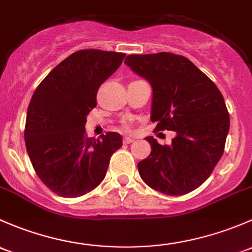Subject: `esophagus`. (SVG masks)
<instances>
[{"label":"esophagus","instance_id":"obj_1","mask_svg":"<svg viewBox=\"0 0 252 252\" xmlns=\"http://www.w3.org/2000/svg\"><path fill=\"white\" fill-rule=\"evenodd\" d=\"M134 139L133 138H129V137H125V138H124V143L125 144H129V143H132V142H133Z\"/></svg>","mask_w":252,"mask_h":252}]
</instances>
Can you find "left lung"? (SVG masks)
<instances>
[{"mask_svg":"<svg viewBox=\"0 0 252 252\" xmlns=\"http://www.w3.org/2000/svg\"><path fill=\"white\" fill-rule=\"evenodd\" d=\"M125 63L152 86L155 129L176 132L170 145L145 138L152 152L137 165L142 180L166 195L194 190L210 177L224 150L229 114L222 93L183 56L131 54Z\"/></svg>","mask_w":252,"mask_h":252,"instance_id":"1","label":"left lung"}]
</instances>
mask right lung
<instances>
[{
  "mask_svg": "<svg viewBox=\"0 0 252 252\" xmlns=\"http://www.w3.org/2000/svg\"><path fill=\"white\" fill-rule=\"evenodd\" d=\"M125 53L84 49L59 63L33 92L27 113L25 145L36 173L64 198L93 190L105 177L123 138L108 132L88 138L85 125L97 105L100 85L118 70Z\"/></svg>",
  "mask_w": 252,
  "mask_h": 252,
  "instance_id": "1",
  "label": "right lung"
}]
</instances>
